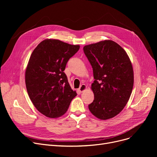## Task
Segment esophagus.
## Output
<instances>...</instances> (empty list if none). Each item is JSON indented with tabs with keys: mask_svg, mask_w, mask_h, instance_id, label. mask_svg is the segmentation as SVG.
I'll list each match as a JSON object with an SVG mask.
<instances>
[{
	"mask_svg": "<svg viewBox=\"0 0 157 157\" xmlns=\"http://www.w3.org/2000/svg\"><path fill=\"white\" fill-rule=\"evenodd\" d=\"M86 89V86L85 85H81V86L79 87V88L78 89V91L80 92V93H81V92H83V91H85V90Z\"/></svg>",
	"mask_w": 157,
	"mask_h": 157,
	"instance_id": "obj_1",
	"label": "esophagus"
}]
</instances>
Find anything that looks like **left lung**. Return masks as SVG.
<instances>
[{
	"label": "left lung",
	"mask_w": 157,
	"mask_h": 157,
	"mask_svg": "<svg viewBox=\"0 0 157 157\" xmlns=\"http://www.w3.org/2000/svg\"><path fill=\"white\" fill-rule=\"evenodd\" d=\"M91 64L94 81L93 102L88 108L100 120L118 114L128 101L134 86V71L129 57L118 44L105 40L83 47Z\"/></svg>",
	"instance_id": "1"
}]
</instances>
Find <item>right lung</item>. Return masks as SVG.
<instances>
[{
    "mask_svg": "<svg viewBox=\"0 0 157 157\" xmlns=\"http://www.w3.org/2000/svg\"><path fill=\"white\" fill-rule=\"evenodd\" d=\"M79 47L58 39H45L31 54L25 71L27 90L36 108L48 118L63 115L77 95L63 71Z\"/></svg>",
    "mask_w": 157,
    "mask_h": 157,
    "instance_id": "add662e5",
    "label": "right lung"
}]
</instances>
